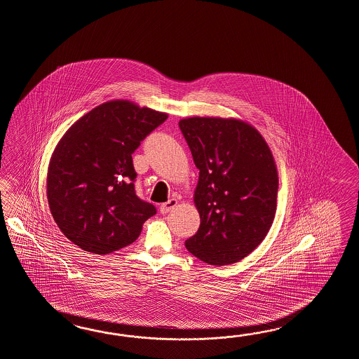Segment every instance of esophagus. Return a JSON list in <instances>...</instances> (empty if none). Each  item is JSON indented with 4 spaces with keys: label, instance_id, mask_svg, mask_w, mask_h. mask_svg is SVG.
I'll list each match as a JSON object with an SVG mask.
<instances>
[{
    "label": "esophagus",
    "instance_id": "esophagus-1",
    "mask_svg": "<svg viewBox=\"0 0 359 359\" xmlns=\"http://www.w3.org/2000/svg\"><path fill=\"white\" fill-rule=\"evenodd\" d=\"M176 206H177V200L172 198V200H170V201L165 202V203L161 205V212L162 214H167L168 211L175 209Z\"/></svg>",
    "mask_w": 359,
    "mask_h": 359
}]
</instances>
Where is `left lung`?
Masks as SVG:
<instances>
[{
    "label": "left lung",
    "instance_id": "obj_1",
    "mask_svg": "<svg viewBox=\"0 0 359 359\" xmlns=\"http://www.w3.org/2000/svg\"><path fill=\"white\" fill-rule=\"evenodd\" d=\"M179 127L200 170L193 201L201 224L185 248L212 266L238 262L262 243L275 218L279 175L271 149L236 118L191 116Z\"/></svg>",
    "mask_w": 359,
    "mask_h": 359
}]
</instances>
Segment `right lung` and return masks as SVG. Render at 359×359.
I'll return each instance as SVG.
<instances>
[{
  "instance_id": "obj_1",
  "label": "right lung",
  "mask_w": 359,
  "mask_h": 359,
  "mask_svg": "<svg viewBox=\"0 0 359 359\" xmlns=\"http://www.w3.org/2000/svg\"><path fill=\"white\" fill-rule=\"evenodd\" d=\"M168 115L128 100L97 106L53 151L46 197L62 233L88 253H113L140 236L157 210L135 193L132 153Z\"/></svg>"
}]
</instances>
